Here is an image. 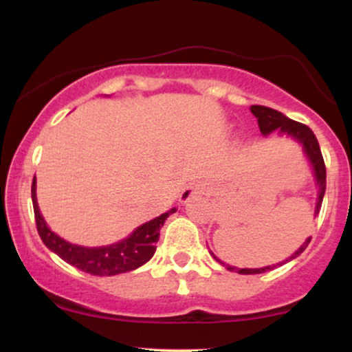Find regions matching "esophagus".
I'll list each match as a JSON object with an SVG mask.
<instances>
[{"instance_id": "obj_1", "label": "esophagus", "mask_w": 352, "mask_h": 352, "mask_svg": "<svg viewBox=\"0 0 352 352\" xmlns=\"http://www.w3.org/2000/svg\"><path fill=\"white\" fill-rule=\"evenodd\" d=\"M204 192H205V185L201 184V182H193V184L187 185V187L182 190L180 201L182 204H187V201L192 200L193 197H199Z\"/></svg>"}]
</instances>
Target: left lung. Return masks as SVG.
<instances>
[{
    "label": "left lung",
    "mask_w": 352,
    "mask_h": 352,
    "mask_svg": "<svg viewBox=\"0 0 352 352\" xmlns=\"http://www.w3.org/2000/svg\"><path fill=\"white\" fill-rule=\"evenodd\" d=\"M250 111H252V114L258 119L260 132L263 135H270L272 132L278 131V134L280 135L293 137V139H296L298 142L302 145V151H305L306 157H308V160L311 164V167H313L314 179H316V185H318L316 210H314V217H316L319 213V210H321L322 197H324V192H326V165H324V160H322V153H321V148H319L316 135L313 134V131H311L308 125L288 119L285 114L274 111V109H272V107L252 106L250 107ZM309 241H311V236L300 246V250H296V252H294L286 261H292L296 256H300V254L306 250V246L309 245ZM286 261H281V263H276L272 266H265V268H233V266H228V265H227V268L230 270V272H233V270H235V272H238L240 274H256V273L270 272V270L276 268V266L285 265Z\"/></svg>",
    "instance_id": "left-lung-1"
}]
</instances>
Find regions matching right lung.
I'll return each mask as SVG.
<instances>
[{"instance_id":"right-lung-1","label":"right lung","mask_w":352,"mask_h":352,"mask_svg":"<svg viewBox=\"0 0 352 352\" xmlns=\"http://www.w3.org/2000/svg\"><path fill=\"white\" fill-rule=\"evenodd\" d=\"M31 197H33L36 228H38L43 243L59 258H63L66 263L76 266V268L89 274H94V276H114L119 273L132 272V270H137L139 266L147 263L155 253V243L159 241L160 228L164 227V221L167 220L170 213L177 212L175 208L168 210L167 213H162L160 217L140 225L125 240L117 241L114 245L87 248V246L69 243V241L56 235L54 232H51L41 212H39L38 200H36V177L33 179V185H31Z\"/></svg>"}]
</instances>
